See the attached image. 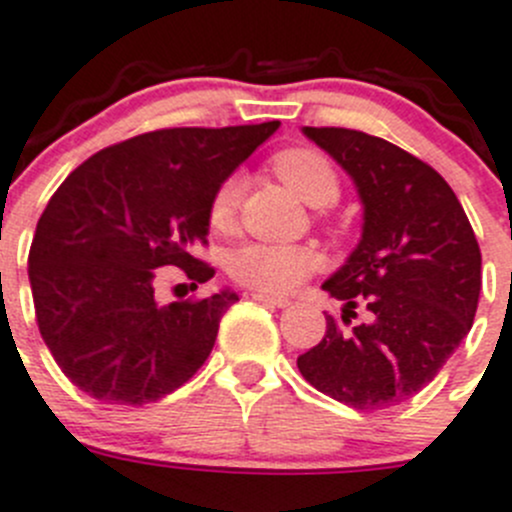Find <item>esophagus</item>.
<instances>
[{
	"mask_svg": "<svg viewBox=\"0 0 512 512\" xmlns=\"http://www.w3.org/2000/svg\"><path fill=\"white\" fill-rule=\"evenodd\" d=\"M251 297L261 304H271V307H289V304H292L287 297H276V294H266V292H253Z\"/></svg>",
	"mask_w": 512,
	"mask_h": 512,
	"instance_id": "34e87169",
	"label": "esophagus"
}]
</instances>
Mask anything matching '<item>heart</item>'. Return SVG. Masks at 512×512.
I'll return each instance as SVG.
<instances>
[{
	"instance_id": "heart-1",
	"label": "heart",
	"mask_w": 512,
	"mask_h": 512,
	"mask_svg": "<svg viewBox=\"0 0 512 512\" xmlns=\"http://www.w3.org/2000/svg\"><path fill=\"white\" fill-rule=\"evenodd\" d=\"M271 170L302 203L312 208H327L340 198L332 164L314 149H284L271 159ZM241 175L225 177L213 192L208 218L213 228L223 231L233 223L241 200ZM317 266V256L302 246H279V243H246L231 256V274L248 287L289 292L299 287Z\"/></svg>"
}]
</instances>
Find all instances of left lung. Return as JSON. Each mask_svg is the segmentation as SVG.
<instances>
[{"label":"left lung","mask_w":512,"mask_h":512,"mask_svg":"<svg viewBox=\"0 0 512 512\" xmlns=\"http://www.w3.org/2000/svg\"><path fill=\"white\" fill-rule=\"evenodd\" d=\"M302 134L348 172L363 205V233L348 261L322 284L358 302L368 320L327 332L297 358L317 391L353 409H391L419 393L470 332L482 256L457 195L437 170L386 139L355 129L304 126Z\"/></svg>","instance_id":"obj_1"}]
</instances>
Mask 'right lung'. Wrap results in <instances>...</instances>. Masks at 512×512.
Returning <instances> with one entry per match:
<instances>
[{
  "label": "right lung",
  "instance_id": "obj_1",
  "mask_svg": "<svg viewBox=\"0 0 512 512\" xmlns=\"http://www.w3.org/2000/svg\"><path fill=\"white\" fill-rule=\"evenodd\" d=\"M279 121L162 129L101 149L70 172L40 215L30 287L40 335L75 386L106 403L159 401L198 373L225 287L198 302L159 304L154 279L177 266L192 287L213 279L190 256L210 231V200Z\"/></svg>",
  "mask_w": 512,
  "mask_h": 512
}]
</instances>
